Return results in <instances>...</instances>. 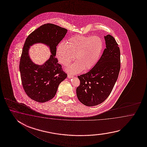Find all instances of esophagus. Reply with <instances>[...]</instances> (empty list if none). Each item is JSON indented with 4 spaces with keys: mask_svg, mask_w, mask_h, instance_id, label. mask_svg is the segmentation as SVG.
I'll list each match as a JSON object with an SVG mask.
<instances>
[{
    "mask_svg": "<svg viewBox=\"0 0 147 147\" xmlns=\"http://www.w3.org/2000/svg\"><path fill=\"white\" fill-rule=\"evenodd\" d=\"M67 77H68V78H70H70H73L74 76H72V75L68 74V75H67Z\"/></svg>",
    "mask_w": 147,
    "mask_h": 147,
    "instance_id": "1",
    "label": "esophagus"
}]
</instances>
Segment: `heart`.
<instances>
[{
	"instance_id": "1",
	"label": "heart",
	"mask_w": 147,
	"mask_h": 147,
	"mask_svg": "<svg viewBox=\"0 0 147 147\" xmlns=\"http://www.w3.org/2000/svg\"><path fill=\"white\" fill-rule=\"evenodd\" d=\"M103 48V41L99 37L77 35L58 46L56 56L60 63L65 66L75 56L76 61L66 68L67 72L75 74L92 68L99 59Z\"/></svg>"
}]
</instances>
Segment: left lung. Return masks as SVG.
<instances>
[{
    "label": "left lung",
    "instance_id": "left-lung-1",
    "mask_svg": "<svg viewBox=\"0 0 147 147\" xmlns=\"http://www.w3.org/2000/svg\"><path fill=\"white\" fill-rule=\"evenodd\" d=\"M106 48L97 64L78 78L80 84L76 89L78 100L85 106L102 103L113 90L120 69V52L116 40L110 34L104 36Z\"/></svg>",
    "mask_w": 147,
    "mask_h": 147
}]
</instances>
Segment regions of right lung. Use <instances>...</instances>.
Wrapping results in <instances>:
<instances>
[{"mask_svg": "<svg viewBox=\"0 0 147 147\" xmlns=\"http://www.w3.org/2000/svg\"><path fill=\"white\" fill-rule=\"evenodd\" d=\"M67 32L65 28L47 24L33 31L25 41L19 71L23 88L31 99L41 103L51 100L56 95L60 84L67 77L55 57L56 47ZM40 43L49 47L51 53L50 58L40 65L34 64L28 54L30 47Z\"/></svg>", "mask_w": 147, "mask_h": 147, "instance_id": "1", "label": "right lung"}]
</instances>
